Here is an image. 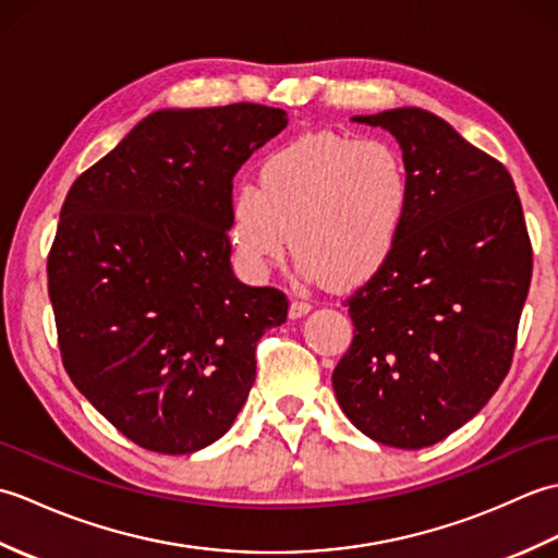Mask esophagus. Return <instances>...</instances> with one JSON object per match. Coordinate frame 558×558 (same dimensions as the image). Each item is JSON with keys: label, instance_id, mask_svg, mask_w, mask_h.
<instances>
[{"label": "esophagus", "instance_id": "obj_1", "mask_svg": "<svg viewBox=\"0 0 558 558\" xmlns=\"http://www.w3.org/2000/svg\"><path fill=\"white\" fill-rule=\"evenodd\" d=\"M312 312V304L306 300H292L290 304V318H302L304 314Z\"/></svg>", "mask_w": 558, "mask_h": 558}]
</instances>
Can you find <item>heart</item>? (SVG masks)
<instances>
[{
  "mask_svg": "<svg viewBox=\"0 0 558 558\" xmlns=\"http://www.w3.org/2000/svg\"><path fill=\"white\" fill-rule=\"evenodd\" d=\"M414 184L388 141L310 134L260 160L256 186L230 198V240L264 272L290 248L306 278L357 288L381 270L405 234Z\"/></svg>",
  "mask_w": 558,
  "mask_h": 558,
  "instance_id": "1",
  "label": "heart"
}]
</instances>
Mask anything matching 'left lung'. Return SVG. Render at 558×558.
I'll return each instance as SVG.
<instances>
[{"label":"left lung","instance_id":"1","mask_svg":"<svg viewBox=\"0 0 558 558\" xmlns=\"http://www.w3.org/2000/svg\"><path fill=\"white\" fill-rule=\"evenodd\" d=\"M354 122L396 136L414 201L396 254L345 302L354 338L333 390L362 434L417 450L475 417L511 369L532 244L513 177L441 117Z\"/></svg>","mask_w":558,"mask_h":558}]
</instances>
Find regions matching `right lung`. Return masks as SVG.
Instances as JSON below:
<instances>
[{"instance_id": "right-lung-1", "label": "right lung", "mask_w": 558, "mask_h": 558, "mask_svg": "<svg viewBox=\"0 0 558 558\" xmlns=\"http://www.w3.org/2000/svg\"><path fill=\"white\" fill-rule=\"evenodd\" d=\"M288 126L254 102L158 110L71 184L47 292L71 381L141 448L184 456L230 429L256 342L288 298L230 266L236 170Z\"/></svg>"}]
</instances>
